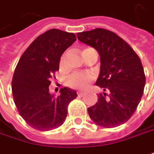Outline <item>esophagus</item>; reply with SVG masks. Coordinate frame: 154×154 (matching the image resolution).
<instances>
[{
  "mask_svg": "<svg viewBox=\"0 0 154 154\" xmlns=\"http://www.w3.org/2000/svg\"><path fill=\"white\" fill-rule=\"evenodd\" d=\"M77 94H78V96L82 97V96L84 95V93H83V92H77Z\"/></svg>",
  "mask_w": 154,
  "mask_h": 154,
  "instance_id": "34e87169",
  "label": "esophagus"
}]
</instances>
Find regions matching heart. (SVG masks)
Segmentation results:
<instances>
[{"instance_id": "1", "label": "heart", "mask_w": 154, "mask_h": 154, "mask_svg": "<svg viewBox=\"0 0 154 154\" xmlns=\"http://www.w3.org/2000/svg\"><path fill=\"white\" fill-rule=\"evenodd\" d=\"M65 56H62L61 63L64 62ZM94 75L91 72H77L72 73L67 78V83L69 86L77 88V89H84L88 87V85L93 80Z\"/></svg>"}]
</instances>
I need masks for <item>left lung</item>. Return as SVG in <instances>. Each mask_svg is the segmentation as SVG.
<instances>
[{"instance_id": "1", "label": "left lung", "mask_w": 154, "mask_h": 154, "mask_svg": "<svg viewBox=\"0 0 154 154\" xmlns=\"http://www.w3.org/2000/svg\"><path fill=\"white\" fill-rule=\"evenodd\" d=\"M77 35L99 53L100 72L95 84L109 91V94H100L96 104L88 108L90 119L105 128L125 124L135 113L144 91L146 77L139 56L108 29L96 28Z\"/></svg>"}]
</instances>
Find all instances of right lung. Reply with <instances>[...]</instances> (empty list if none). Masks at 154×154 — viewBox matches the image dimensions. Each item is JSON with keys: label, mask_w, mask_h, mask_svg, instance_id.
Wrapping results in <instances>:
<instances>
[{"label": "right lung", "mask_w": 154, "mask_h": 154, "mask_svg": "<svg viewBox=\"0 0 154 154\" xmlns=\"http://www.w3.org/2000/svg\"><path fill=\"white\" fill-rule=\"evenodd\" d=\"M77 40L74 33L51 29L24 51L15 68L12 91L19 115L35 130H52L63 125L75 90L65 87L55 97L49 93L50 78L60 69L62 54Z\"/></svg>", "instance_id": "add662e5"}]
</instances>
